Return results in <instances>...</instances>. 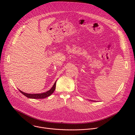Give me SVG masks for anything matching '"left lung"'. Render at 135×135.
Here are the masks:
<instances>
[{
  "mask_svg": "<svg viewBox=\"0 0 135 135\" xmlns=\"http://www.w3.org/2000/svg\"><path fill=\"white\" fill-rule=\"evenodd\" d=\"M90 101H91V102H92V101H93V102H94V101H93V100H90Z\"/></svg>",
  "mask_w": 135,
  "mask_h": 135,
  "instance_id": "8db88e82",
  "label": "left lung"
}]
</instances>
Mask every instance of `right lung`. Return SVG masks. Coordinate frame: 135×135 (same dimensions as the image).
Wrapping results in <instances>:
<instances>
[{
    "label": "right lung",
    "instance_id": "add662e5",
    "mask_svg": "<svg viewBox=\"0 0 135 135\" xmlns=\"http://www.w3.org/2000/svg\"><path fill=\"white\" fill-rule=\"evenodd\" d=\"M56 82V81L55 82L54 85H53V86L51 88V89L50 90H49V91H47L45 92L42 93L30 94V93H27L23 92V91H22L20 90H19V91H20V92L21 93H22L23 95H25L27 98H31V99H43V98H45L49 97V96H50L51 94H52L53 93V92L54 91V90L55 89Z\"/></svg>",
    "mask_w": 135,
    "mask_h": 135
}]
</instances>
